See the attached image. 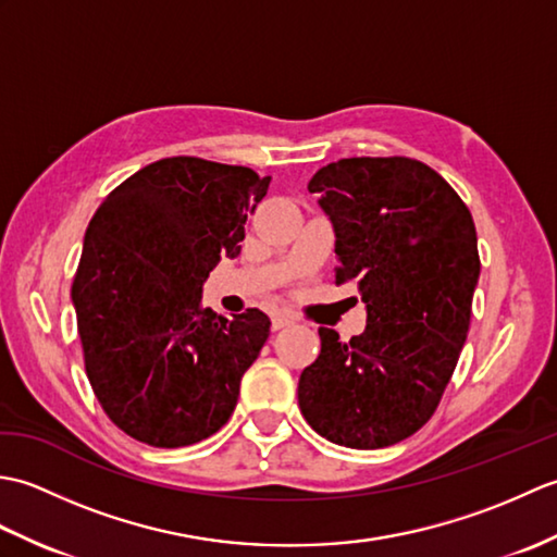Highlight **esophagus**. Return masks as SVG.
I'll return each mask as SVG.
<instances>
[{"label":"esophagus","instance_id":"34e87169","mask_svg":"<svg viewBox=\"0 0 557 557\" xmlns=\"http://www.w3.org/2000/svg\"><path fill=\"white\" fill-rule=\"evenodd\" d=\"M292 323H294V318L287 315V313H275V315H272V327H275V330H282V327H287Z\"/></svg>","mask_w":557,"mask_h":557}]
</instances>
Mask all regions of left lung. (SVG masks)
Here are the masks:
<instances>
[{
    "instance_id": "1",
    "label": "left lung",
    "mask_w": 557,
    "mask_h": 557,
    "mask_svg": "<svg viewBox=\"0 0 557 557\" xmlns=\"http://www.w3.org/2000/svg\"><path fill=\"white\" fill-rule=\"evenodd\" d=\"M335 230L337 285L359 282L366 330L299 377L315 433L354 449L395 445L433 417L465 347L481 272L476 227L441 174L411 158H347L309 182Z\"/></svg>"
}]
</instances>
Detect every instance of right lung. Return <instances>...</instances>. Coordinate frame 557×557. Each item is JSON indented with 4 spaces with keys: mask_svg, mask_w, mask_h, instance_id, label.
Listing matches in <instances>:
<instances>
[{
    "mask_svg": "<svg viewBox=\"0 0 557 557\" xmlns=\"http://www.w3.org/2000/svg\"><path fill=\"white\" fill-rule=\"evenodd\" d=\"M270 176L164 158L102 200L71 287L86 373L114 425L152 447L206 441L230 421L270 318L203 309V282L242 253Z\"/></svg>",
    "mask_w": 557,
    "mask_h": 557,
    "instance_id": "right-lung-1",
    "label": "right lung"
}]
</instances>
